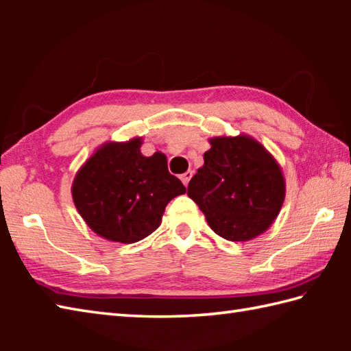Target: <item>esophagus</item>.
I'll return each mask as SVG.
<instances>
[{
    "label": "esophagus",
    "mask_w": 351,
    "mask_h": 351,
    "mask_svg": "<svg viewBox=\"0 0 351 351\" xmlns=\"http://www.w3.org/2000/svg\"><path fill=\"white\" fill-rule=\"evenodd\" d=\"M191 176H193V171H191V170H187V171H185V173L181 175V181L184 182L185 187H187V185H189V182H190V180H191Z\"/></svg>",
    "instance_id": "esophagus-1"
}]
</instances>
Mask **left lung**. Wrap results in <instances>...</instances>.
<instances>
[{"label":"left lung","mask_w":351,"mask_h":351,"mask_svg":"<svg viewBox=\"0 0 351 351\" xmlns=\"http://www.w3.org/2000/svg\"><path fill=\"white\" fill-rule=\"evenodd\" d=\"M210 145L187 195L215 234L229 241L253 240L282 210L287 185L280 164L247 134L213 137Z\"/></svg>","instance_id":"1"}]
</instances>
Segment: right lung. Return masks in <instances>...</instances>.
<instances>
[{
  "label": "right lung",
  "mask_w": 351,
  "mask_h": 351,
  "mask_svg": "<svg viewBox=\"0 0 351 351\" xmlns=\"http://www.w3.org/2000/svg\"><path fill=\"white\" fill-rule=\"evenodd\" d=\"M143 138L106 141L88 156L72 182L77 211L95 234L131 244L161 225L166 205L185 187L169 173L161 152L141 154Z\"/></svg>",
  "instance_id": "add662e5"
}]
</instances>
